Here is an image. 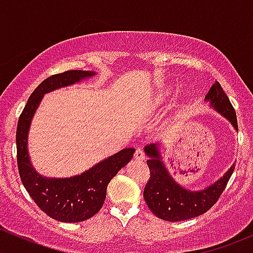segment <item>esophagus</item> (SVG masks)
Here are the masks:
<instances>
[{"mask_svg":"<svg viewBox=\"0 0 253 253\" xmlns=\"http://www.w3.org/2000/svg\"><path fill=\"white\" fill-rule=\"evenodd\" d=\"M134 158H136L137 160H143L145 158V154H144V150H143V148L138 147L136 149V152H134Z\"/></svg>","mask_w":253,"mask_h":253,"instance_id":"1","label":"esophagus"}]
</instances>
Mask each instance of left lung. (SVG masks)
Wrapping results in <instances>:
<instances>
[{"label":"left lung","instance_id":"8db88e82","mask_svg":"<svg viewBox=\"0 0 253 253\" xmlns=\"http://www.w3.org/2000/svg\"><path fill=\"white\" fill-rule=\"evenodd\" d=\"M206 100L211 101V105L223 116H225L237 129L235 109L233 108L228 95L218 82H215V84H213L209 89ZM144 150L149 157L147 165L149 168L150 176L148 182L145 183L143 196L150 211L163 220H187L208 211L218 202L235 169V165H233L220 180L214 182L206 190L192 192L185 190L175 182L163 164L157 145H147Z\"/></svg>","mask_w":253,"mask_h":253}]
</instances>
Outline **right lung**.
Here are the masks:
<instances>
[{
	"mask_svg": "<svg viewBox=\"0 0 253 253\" xmlns=\"http://www.w3.org/2000/svg\"><path fill=\"white\" fill-rule=\"evenodd\" d=\"M93 75L94 72L89 71L73 70L46 78L29 96L18 120L16 142L20 180L37 206L50 218L63 223H78L95 215L104 205L109 182L134 153L133 148L122 149L88 171L70 178H45L30 165L27 149L28 129L42 95Z\"/></svg>",
	"mask_w": 253,
	"mask_h": 253,
	"instance_id": "add662e5",
	"label": "right lung"
}]
</instances>
